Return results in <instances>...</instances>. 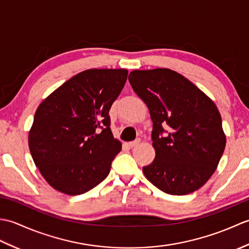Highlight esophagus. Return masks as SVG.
<instances>
[{"mask_svg":"<svg viewBox=\"0 0 249 249\" xmlns=\"http://www.w3.org/2000/svg\"><path fill=\"white\" fill-rule=\"evenodd\" d=\"M140 139H137V140H135V141H131V142H129L128 143V145L130 146V147H135V146H137V145H139L140 144Z\"/></svg>","mask_w":249,"mask_h":249,"instance_id":"obj_1","label":"esophagus"}]
</instances>
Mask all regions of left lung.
<instances>
[{
    "mask_svg": "<svg viewBox=\"0 0 249 249\" xmlns=\"http://www.w3.org/2000/svg\"><path fill=\"white\" fill-rule=\"evenodd\" d=\"M128 80L153 122L155 158L142 168L145 178L169 195H188L202 187L213 176L226 146L215 103L169 68L136 70ZM162 124L168 126V134L160 139Z\"/></svg>",
    "mask_w": 249,
    "mask_h": 249,
    "instance_id": "left-lung-1",
    "label": "left lung"
}]
</instances>
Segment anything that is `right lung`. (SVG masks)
Listing matches in <instances>:
<instances>
[{"label":"right lung","instance_id":"obj_1","mask_svg":"<svg viewBox=\"0 0 249 249\" xmlns=\"http://www.w3.org/2000/svg\"><path fill=\"white\" fill-rule=\"evenodd\" d=\"M127 75L124 68L81 71L38 106L29 147L40 174L57 192L81 195L108 177L122 150L110 129L109 110Z\"/></svg>","mask_w":249,"mask_h":249}]
</instances>
